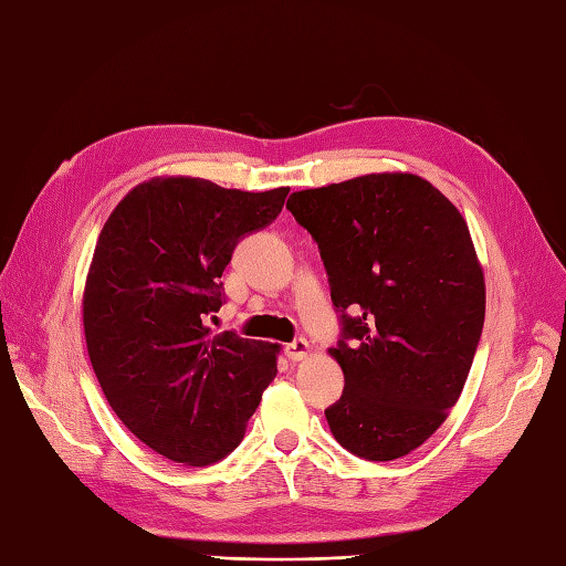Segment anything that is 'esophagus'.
<instances>
[{
    "instance_id": "34e87169",
    "label": "esophagus",
    "mask_w": 566,
    "mask_h": 566,
    "mask_svg": "<svg viewBox=\"0 0 566 566\" xmlns=\"http://www.w3.org/2000/svg\"><path fill=\"white\" fill-rule=\"evenodd\" d=\"M283 352H285V356L291 361H303V359H307V354H310V342L303 339V337L293 339L291 344H285Z\"/></svg>"
}]
</instances>
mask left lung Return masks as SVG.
I'll list each match as a JSON object with an SVG mask.
<instances>
[{"mask_svg":"<svg viewBox=\"0 0 566 566\" xmlns=\"http://www.w3.org/2000/svg\"><path fill=\"white\" fill-rule=\"evenodd\" d=\"M285 207L317 241L339 310L334 440L368 461L406 457L447 420L481 339L486 285L464 217L412 172L300 190Z\"/></svg>","mask_w":566,"mask_h":566,"instance_id":"left-lung-1","label":"left lung"}]
</instances>
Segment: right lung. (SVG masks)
<instances>
[{
	"label": "right lung",
	"instance_id": "add662e5",
	"mask_svg": "<svg viewBox=\"0 0 566 566\" xmlns=\"http://www.w3.org/2000/svg\"><path fill=\"white\" fill-rule=\"evenodd\" d=\"M287 192L154 178L102 227L83 295L90 361L129 432L178 464L232 452L279 371V344L212 337L205 322L224 303L237 244L281 214Z\"/></svg>",
	"mask_w": 566,
	"mask_h": 566
}]
</instances>
